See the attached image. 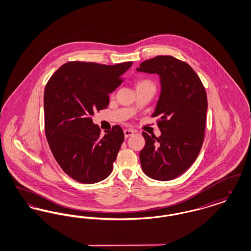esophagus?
Masks as SVG:
<instances>
[{"label": "esophagus", "mask_w": 251, "mask_h": 251, "mask_svg": "<svg viewBox=\"0 0 251 251\" xmlns=\"http://www.w3.org/2000/svg\"><path fill=\"white\" fill-rule=\"evenodd\" d=\"M133 133H134V131L130 130V129H126V130H124V135H125V137H126V138H127V137H129V136H131Z\"/></svg>", "instance_id": "1"}]
</instances>
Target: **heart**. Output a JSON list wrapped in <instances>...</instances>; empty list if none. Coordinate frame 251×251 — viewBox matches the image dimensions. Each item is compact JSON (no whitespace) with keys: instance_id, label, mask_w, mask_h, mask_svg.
<instances>
[{"instance_id":"b5f03b06","label":"heart","mask_w":251,"mask_h":251,"mask_svg":"<svg viewBox=\"0 0 251 251\" xmlns=\"http://www.w3.org/2000/svg\"><path fill=\"white\" fill-rule=\"evenodd\" d=\"M146 83H151V82H150V81H148V80H145V81H141V82H139L138 84H146Z\"/></svg>"}]
</instances>
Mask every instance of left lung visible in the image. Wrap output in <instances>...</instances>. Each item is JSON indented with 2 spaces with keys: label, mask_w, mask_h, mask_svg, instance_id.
<instances>
[{
  "label": "left lung",
  "mask_w": 251,
  "mask_h": 251,
  "mask_svg": "<svg viewBox=\"0 0 251 251\" xmlns=\"http://www.w3.org/2000/svg\"><path fill=\"white\" fill-rule=\"evenodd\" d=\"M137 71L157 73L162 83L153 114L159 117L161 135L151 136L144 131L141 167L151 179H175L191 167L202 147L208 108L204 85L186 62L171 55L146 60Z\"/></svg>",
  "instance_id": "8db88e82"
}]
</instances>
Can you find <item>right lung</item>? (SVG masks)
Masks as SVG:
<instances>
[{"instance_id":"add662e5","label":"right lung","mask_w":251,"mask_h":251,"mask_svg":"<svg viewBox=\"0 0 251 251\" xmlns=\"http://www.w3.org/2000/svg\"><path fill=\"white\" fill-rule=\"evenodd\" d=\"M132 62L113 66L71 61L49 79L44 92L45 134L63 171L82 183L106 179L113 170L124 133L119 125L100 137L96 110L107 108L108 94L122 82Z\"/></svg>"}]
</instances>
